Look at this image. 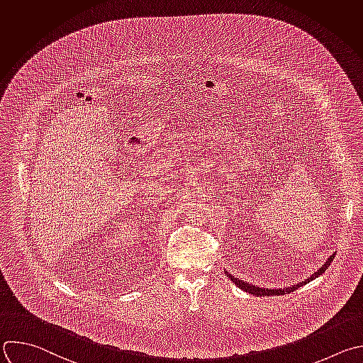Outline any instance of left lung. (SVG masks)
I'll use <instances>...</instances> for the list:
<instances>
[{"instance_id":"obj_1","label":"left lung","mask_w":363,"mask_h":363,"mask_svg":"<svg viewBox=\"0 0 363 363\" xmlns=\"http://www.w3.org/2000/svg\"><path fill=\"white\" fill-rule=\"evenodd\" d=\"M333 258H335V254H332L328 259H326V262L318 269V271H315L311 277H308L305 281H302V282H298L296 285H292V286H286V288H279V289H268V288H259V286H257V285H251L250 282H245V281H240L239 278H235V277H232L229 272H226L225 271V275L239 288V289H242V291H245V292H248V294H251V295H255V296H274V295H285V294H291V292H294L295 289H298V288H301V286H303V285H306L308 282H311V281H313L315 278H318L319 275H322L326 269H328V267L332 264V261H333Z\"/></svg>"}]
</instances>
